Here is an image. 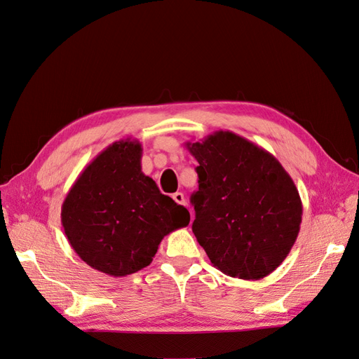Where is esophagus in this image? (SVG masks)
Listing matches in <instances>:
<instances>
[{
    "instance_id": "1",
    "label": "esophagus",
    "mask_w": 359,
    "mask_h": 359,
    "mask_svg": "<svg viewBox=\"0 0 359 359\" xmlns=\"http://www.w3.org/2000/svg\"><path fill=\"white\" fill-rule=\"evenodd\" d=\"M172 200H175L177 204H180V205H184L187 203H184V195L182 194V192H176V194H172Z\"/></svg>"
}]
</instances>
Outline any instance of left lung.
<instances>
[{
    "label": "left lung",
    "mask_w": 359,
    "mask_h": 359,
    "mask_svg": "<svg viewBox=\"0 0 359 359\" xmlns=\"http://www.w3.org/2000/svg\"><path fill=\"white\" fill-rule=\"evenodd\" d=\"M198 161L192 231L224 275L260 280L288 256L303 205L293 179L268 151L232 131L187 142Z\"/></svg>",
    "instance_id": "obj_1"
}]
</instances>
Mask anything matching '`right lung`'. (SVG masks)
<instances>
[{"instance_id": "obj_1", "label": "right lung", "mask_w": 359, "mask_h": 359, "mask_svg": "<svg viewBox=\"0 0 359 359\" xmlns=\"http://www.w3.org/2000/svg\"><path fill=\"white\" fill-rule=\"evenodd\" d=\"M142 151L136 139L114 142L81 171L62 204L71 247L109 276L149 266L163 238L191 220L189 211L142 171Z\"/></svg>"}]
</instances>
